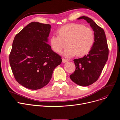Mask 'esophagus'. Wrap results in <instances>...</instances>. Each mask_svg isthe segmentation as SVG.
I'll return each instance as SVG.
<instances>
[{
  "instance_id": "1",
  "label": "esophagus",
  "mask_w": 120,
  "mask_h": 120,
  "mask_svg": "<svg viewBox=\"0 0 120 120\" xmlns=\"http://www.w3.org/2000/svg\"><path fill=\"white\" fill-rule=\"evenodd\" d=\"M68 62V60L65 59V58H62V62L63 63H66Z\"/></svg>"
}]
</instances>
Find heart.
Wrapping results in <instances>:
<instances>
[{
  "instance_id": "1",
  "label": "heart",
  "mask_w": 120,
  "mask_h": 120,
  "mask_svg": "<svg viewBox=\"0 0 120 120\" xmlns=\"http://www.w3.org/2000/svg\"><path fill=\"white\" fill-rule=\"evenodd\" d=\"M57 34L58 35L50 37V45L57 53H60L67 45L63 54L68 57H73L76 54L78 56L86 54L90 52L95 41L93 30L82 24H67L57 30Z\"/></svg>"
}]
</instances>
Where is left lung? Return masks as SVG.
I'll use <instances>...</instances> for the list:
<instances>
[{
    "label": "left lung",
    "mask_w": 120,
    "mask_h": 120,
    "mask_svg": "<svg viewBox=\"0 0 120 120\" xmlns=\"http://www.w3.org/2000/svg\"><path fill=\"white\" fill-rule=\"evenodd\" d=\"M82 19L89 23L92 28L95 41L89 54L73 60L76 69L70 77L75 83L86 86L98 79L108 59L109 49L104 30L87 16H81L78 19Z\"/></svg>",
    "instance_id": "8db88e82"
}]
</instances>
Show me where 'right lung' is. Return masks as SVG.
<instances>
[{
	"label": "right lung",
	"mask_w": 120,
	"mask_h": 120,
	"mask_svg": "<svg viewBox=\"0 0 120 120\" xmlns=\"http://www.w3.org/2000/svg\"><path fill=\"white\" fill-rule=\"evenodd\" d=\"M51 26L33 22L15 37L9 55L10 64L17 82L36 90L46 86L54 69L62 61L47 43Z\"/></svg>",
	"instance_id": "add662e5"
}]
</instances>
